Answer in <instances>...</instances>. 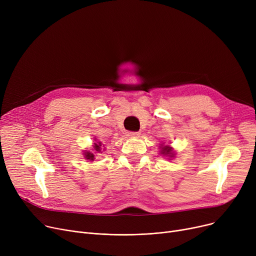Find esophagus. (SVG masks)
Wrapping results in <instances>:
<instances>
[{"label":"esophagus","mask_w":256,"mask_h":256,"mask_svg":"<svg viewBox=\"0 0 256 256\" xmlns=\"http://www.w3.org/2000/svg\"><path fill=\"white\" fill-rule=\"evenodd\" d=\"M128 136L130 138H138L140 136V134L137 132H128Z\"/></svg>","instance_id":"obj_1"}]
</instances>
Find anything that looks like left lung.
I'll return each instance as SVG.
<instances>
[{
    "instance_id": "left-lung-1",
    "label": "left lung",
    "mask_w": 256,
    "mask_h": 256,
    "mask_svg": "<svg viewBox=\"0 0 256 256\" xmlns=\"http://www.w3.org/2000/svg\"><path fill=\"white\" fill-rule=\"evenodd\" d=\"M160 154H164V156H173L174 154H172V148L170 146H164L162 150H160Z\"/></svg>"
}]
</instances>
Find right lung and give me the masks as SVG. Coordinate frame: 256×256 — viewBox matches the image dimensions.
<instances>
[{
  "mask_svg": "<svg viewBox=\"0 0 256 256\" xmlns=\"http://www.w3.org/2000/svg\"><path fill=\"white\" fill-rule=\"evenodd\" d=\"M93 148H94V150H96V152H102V142L94 143ZM83 154H84L85 158L88 160H90V162H92V160H94V158H94V154H93L91 152H88V150L84 152Z\"/></svg>",
  "mask_w": 256,
  "mask_h": 256,
  "instance_id": "add662e5",
  "label": "right lung"
}]
</instances>
